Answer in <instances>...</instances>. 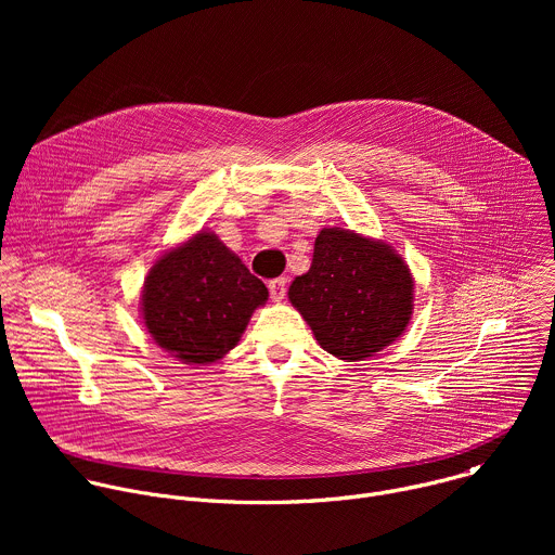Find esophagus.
<instances>
[{
  "mask_svg": "<svg viewBox=\"0 0 555 555\" xmlns=\"http://www.w3.org/2000/svg\"><path fill=\"white\" fill-rule=\"evenodd\" d=\"M268 287H270L272 300H274V302H281V300L285 298V292H287V279L279 276V279H274V281H270Z\"/></svg>",
  "mask_w": 555,
  "mask_h": 555,
  "instance_id": "obj_1",
  "label": "esophagus"
}]
</instances>
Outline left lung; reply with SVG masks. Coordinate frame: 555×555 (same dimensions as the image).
<instances>
[{
  "label": "left lung",
  "instance_id": "8db88e82",
  "mask_svg": "<svg viewBox=\"0 0 555 555\" xmlns=\"http://www.w3.org/2000/svg\"><path fill=\"white\" fill-rule=\"evenodd\" d=\"M413 292L406 261L388 244L353 230L323 228L311 268L292 281L287 298L327 353L356 362L404 334Z\"/></svg>",
  "mask_w": 555,
  "mask_h": 555
}]
</instances>
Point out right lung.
<instances>
[{"label":"right lung","mask_w":555,"mask_h":555,"mask_svg":"<svg viewBox=\"0 0 555 555\" xmlns=\"http://www.w3.org/2000/svg\"><path fill=\"white\" fill-rule=\"evenodd\" d=\"M268 287L210 230L167 250L144 279L140 309L153 343L184 364H210L236 347Z\"/></svg>","instance_id":"add662e5"}]
</instances>
